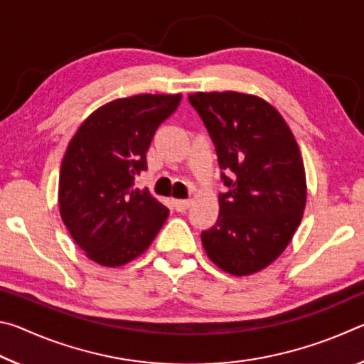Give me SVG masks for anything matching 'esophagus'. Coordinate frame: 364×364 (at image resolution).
Returning a JSON list of instances; mask_svg holds the SVG:
<instances>
[{"instance_id":"obj_1","label":"esophagus","mask_w":364,"mask_h":364,"mask_svg":"<svg viewBox=\"0 0 364 364\" xmlns=\"http://www.w3.org/2000/svg\"><path fill=\"white\" fill-rule=\"evenodd\" d=\"M173 207H175V210L176 212H186L188 208L191 207V200H173Z\"/></svg>"}]
</instances>
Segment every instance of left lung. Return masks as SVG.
I'll list each match as a JSON object with an SVG mask.
<instances>
[{"label":"left lung","instance_id":"left-lung-1","mask_svg":"<svg viewBox=\"0 0 364 364\" xmlns=\"http://www.w3.org/2000/svg\"><path fill=\"white\" fill-rule=\"evenodd\" d=\"M189 102L210 134L228 186L218 194L217 223L200 234L202 245L226 273L254 274L284 252L304 217L299 144L278 110L258 96L212 91L189 95Z\"/></svg>","mask_w":364,"mask_h":364}]
</instances>
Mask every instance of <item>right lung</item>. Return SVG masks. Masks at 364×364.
Listing matches in <instances>:
<instances>
[{"label":"right lung","instance_id":"add662e5","mask_svg":"<svg viewBox=\"0 0 364 364\" xmlns=\"http://www.w3.org/2000/svg\"><path fill=\"white\" fill-rule=\"evenodd\" d=\"M181 95H136L96 109L72 138L60 165L59 210L90 260L115 268L149 247L168 208L134 186L147 168L154 133Z\"/></svg>","mask_w":364,"mask_h":364}]
</instances>
